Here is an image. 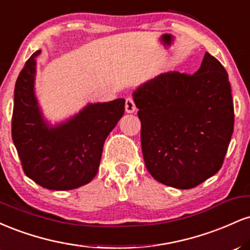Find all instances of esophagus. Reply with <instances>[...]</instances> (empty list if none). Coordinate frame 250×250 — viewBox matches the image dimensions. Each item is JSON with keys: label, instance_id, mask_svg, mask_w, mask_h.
Wrapping results in <instances>:
<instances>
[{"label": "esophagus", "instance_id": "1", "mask_svg": "<svg viewBox=\"0 0 250 250\" xmlns=\"http://www.w3.org/2000/svg\"><path fill=\"white\" fill-rule=\"evenodd\" d=\"M135 110H136V105H135L134 100L131 99V97H128V99L125 100V111L129 114H131L134 113Z\"/></svg>", "mask_w": 250, "mask_h": 250}]
</instances>
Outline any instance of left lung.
I'll use <instances>...</instances> for the list:
<instances>
[{"label":"left lung","instance_id":"left-lung-1","mask_svg":"<svg viewBox=\"0 0 250 250\" xmlns=\"http://www.w3.org/2000/svg\"><path fill=\"white\" fill-rule=\"evenodd\" d=\"M146 167L166 186L190 189L222 167L234 131L228 74L209 53L195 74H161L133 94Z\"/></svg>","mask_w":250,"mask_h":250}]
</instances>
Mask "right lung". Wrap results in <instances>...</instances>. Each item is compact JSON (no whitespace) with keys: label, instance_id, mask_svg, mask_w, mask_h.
Instances as JSON below:
<instances>
[{"label":"right lung","instance_id":"add662e5","mask_svg":"<svg viewBox=\"0 0 250 250\" xmlns=\"http://www.w3.org/2000/svg\"><path fill=\"white\" fill-rule=\"evenodd\" d=\"M37 50L15 84L11 136L24 174L50 190H70L95 177L105 139L125 113V99L89 103L65 122L50 125L35 96Z\"/></svg>","mask_w":250,"mask_h":250}]
</instances>
